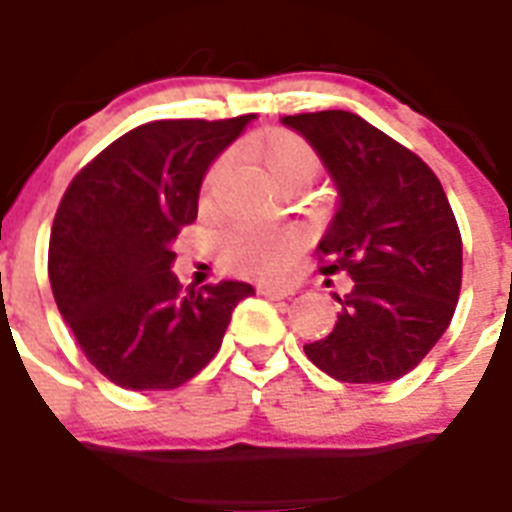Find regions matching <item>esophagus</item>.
Instances as JSON below:
<instances>
[{
	"label": "esophagus",
	"mask_w": 512,
	"mask_h": 512,
	"mask_svg": "<svg viewBox=\"0 0 512 512\" xmlns=\"http://www.w3.org/2000/svg\"><path fill=\"white\" fill-rule=\"evenodd\" d=\"M261 296H267V299H288L293 296L291 288H283V285H259Z\"/></svg>",
	"instance_id": "34e87169"
}]
</instances>
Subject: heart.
<instances>
[{"label":"heart","instance_id":"obj_1","mask_svg":"<svg viewBox=\"0 0 512 512\" xmlns=\"http://www.w3.org/2000/svg\"><path fill=\"white\" fill-rule=\"evenodd\" d=\"M261 160L277 184H307L318 173V154L312 146L288 130H272L261 138ZM227 162L219 160L205 178V192H211ZM301 248V235L291 227L277 224H237L224 235L221 253L224 264L240 275H280Z\"/></svg>","mask_w":512,"mask_h":512}]
</instances>
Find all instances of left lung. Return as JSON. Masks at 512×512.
Here are the masks:
<instances>
[{"label":"left lung","mask_w":512,"mask_h":512,"mask_svg":"<svg viewBox=\"0 0 512 512\" xmlns=\"http://www.w3.org/2000/svg\"><path fill=\"white\" fill-rule=\"evenodd\" d=\"M328 170L334 216L318 251L347 272L334 331L304 344L339 382L406 376L449 328L462 285V237L441 181L406 146L352 112L283 117Z\"/></svg>","instance_id":"1"}]
</instances>
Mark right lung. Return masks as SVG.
I'll return each mask as SVG.
<instances>
[{"mask_svg": "<svg viewBox=\"0 0 512 512\" xmlns=\"http://www.w3.org/2000/svg\"><path fill=\"white\" fill-rule=\"evenodd\" d=\"M253 120H157L109 144L63 194L50 288L79 347L125 390H173L211 363L253 285L181 288L173 240L197 219L202 178Z\"/></svg>", "mask_w": 512, "mask_h": 512, "instance_id": "right-lung-1", "label": "right lung"}]
</instances>
